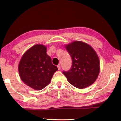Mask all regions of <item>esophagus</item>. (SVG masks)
Wrapping results in <instances>:
<instances>
[{"instance_id": "esophagus-1", "label": "esophagus", "mask_w": 121, "mask_h": 121, "mask_svg": "<svg viewBox=\"0 0 121 121\" xmlns=\"http://www.w3.org/2000/svg\"><path fill=\"white\" fill-rule=\"evenodd\" d=\"M57 67H58V70H60V69H61V65H58V66H57Z\"/></svg>"}]
</instances>
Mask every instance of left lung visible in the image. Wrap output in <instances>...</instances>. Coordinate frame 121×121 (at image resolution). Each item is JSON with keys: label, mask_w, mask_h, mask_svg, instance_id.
Wrapping results in <instances>:
<instances>
[{"label": "left lung", "mask_w": 121, "mask_h": 121, "mask_svg": "<svg viewBox=\"0 0 121 121\" xmlns=\"http://www.w3.org/2000/svg\"><path fill=\"white\" fill-rule=\"evenodd\" d=\"M70 55L73 65L70 70L63 73L73 86L79 89L91 85L100 73V60L92 47L82 41H73L65 45Z\"/></svg>", "instance_id": "left-lung-1"}]
</instances>
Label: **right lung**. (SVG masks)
<instances>
[{"mask_svg": "<svg viewBox=\"0 0 121 121\" xmlns=\"http://www.w3.org/2000/svg\"><path fill=\"white\" fill-rule=\"evenodd\" d=\"M46 52V46L34 45L23 54L18 65L22 82L35 90H41L48 85L54 73L58 70L52 64Z\"/></svg>", "mask_w": 121, "mask_h": 121, "instance_id": "obj_1", "label": "right lung"}]
</instances>
